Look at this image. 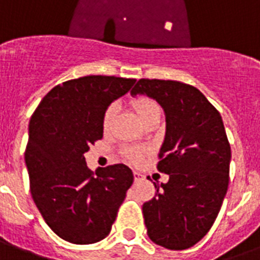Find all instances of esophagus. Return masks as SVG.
<instances>
[{"mask_svg":"<svg viewBox=\"0 0 260 260\" xmlns=\"http://www.w3.org/2000/svg\"><path fill=\"white\" fill-rule=\"evenodd\" d=\"M134 177H135V182H140L144 179V175L142 173H139V171H134Z\"/></svg>","mask_w":260,"mask_h":260,"instance_id":"esophagus-1","label":"esophagus"}]
</instances>
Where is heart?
Returning <instances> with one entry per match:
<instances>
[{
    "instance_id": "1",
    "label": "heart",
    "mask_w": 260,
    "mask_h": 260,
    "mask_svg": "<svg viewBox=\"0 0 260 260\" xmlns=\"http://www.w3.org/2000/svg\"><path fill=\"white\" fill-rule=\"evenodd\" d=\"M132 105H134V109L136 110V113L140 117V120H144L147 116H150L152 112L155 110H159V106L155 104L152 100H148V98L140 97L136 98L134 102H132ZM116 110H117V106L110 105L108 106V109L105 110V113H104V117H102V126H104V129H109L110 124H112V120H113L114 114H116ZM126 156L131 159V160H134V162H138L139 159L142 158V152L136 148H129V150H126Z\"/></svg>"
}]
</instances>
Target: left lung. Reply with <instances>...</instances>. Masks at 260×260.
Instances as JSON below:
<instances>
[{"mask_svg": "<svg viewBox=\"0 0 260 260\" xmlns=\"http://www.w3.org/2000/svg\"><path fill=\"white\" fill-rule=\"evenodd\" d=\"M147 95L166 116L155 197L143 205L147 235L169 250H186L213 225L230 181L231 146L217 109L194 86L177 81L139 79L131 95Z\"/></svg>", "mask_w": 260, "mask_h": 260, "instance_id": "obj_1", "label": "left lung"}]
</instances>
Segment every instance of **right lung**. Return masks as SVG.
<instances>
[{"instance_id": "obj_1", "label": "right lung", "mask_w": 260, "mask_h": 260, "mask_svg": "<svg viewBox=\"0 0 260 260\" xmlns=\"http://www.w3.org/2000/svg\"><path fill=\"white\" fill-rule=\"evenodd\" d=\"M136 79L87 75L50 90L28 126L25 165L30 194L44 221L59 238L91 244L106 238L134 182L125 165L97 169L83 154L104 134L108 106Z\"/></svg>"}]
</instances>
